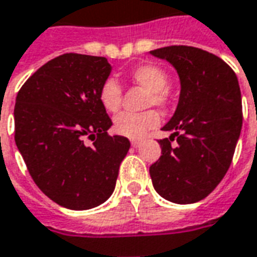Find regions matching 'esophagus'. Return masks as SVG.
<instances>
[{"instance_id":"34e87169","label":"esophagus","mask_w":257,"mask_h":257,"mask_svg":"<svg viewBox=\"0 0 257 257\" xmlns=\"http://www.w3.org/2000/svg\"><path fill=\"white\" fill-rule=\"evenodd\" d=\"M131 145L134 147H139L142 145V141H139V139H134V141H131Z\"/></svg>"}]
</instances>
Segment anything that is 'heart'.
Segmentation results:
<instances>
[{"instance_id":"obj_1","label":"heart","mask_w":257,"mask_h":257,"mask_svg":"<svg viewBox=\"0 0 257 257\" xmlns=\"http://www.w3.org/2000/svg\"><path fill=\"white\" fill-rule=\"evenodd\" d=\"M129 78L134 83L149 91L146 101L147 107H152V105L167 107V104L170 101V91L167 87L168 75L163 68L154 64L138 66L131 72ZM98 100L107 112L114 114L119 110L122 104V89L118 85V82L114 79H107L100 87ZM159 123L160 115L159 112L154 110L146 111L142 114L123 112L115 116L114 131L118 135L129 138V139H141L149 131L157 128Z\"/></svg>"}]
</instances>
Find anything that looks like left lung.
I'll return each mask as SVG.
<instances>
[{"mask_svg": "<svg viewBox=\"0 0 257 257\" xmlns=\"http://www.w3.org/2000/svg\"><path fill=\"white\" fill-rule=\"evenodd\" d=\"M178 73L177 110L163 126L161 157L150 166L156 192L172 203H196L214 191L228 171L242 129L241 89L221 58L189 46L150 51ZM177 138L179 146L171 142Z\"/></svg>", "mask_w": 257, "mask_h": 257, "instance_id": "8db88e82", "label": "left lung"}]
</instances>
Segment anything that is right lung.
<instances>
[{"mask_svg": "<svg viewBox=\"0 0 257 257\" xmlns=\"http://www.w3.org/2000/svg\"><path fill=\"white\" fill-rule=\"evenodd\" d=\"M111 69L104 57L62 54L39 68L16 96L18 150L40 191L66 209L104 203L131 147L126 138L107 134L112 122L98 100Z\"/></svg>", "mask_w": 257, "mask_h": 257, "instance_id": "add662e5", "label": "right lung"}]
</instances>
